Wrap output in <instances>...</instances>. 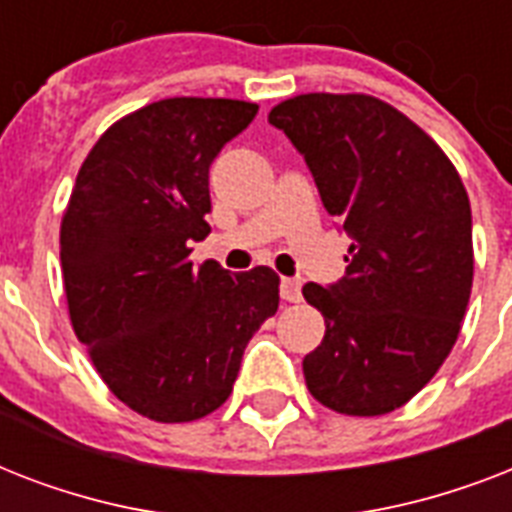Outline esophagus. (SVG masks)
<instances>
[{
  "mask_svg": "<svg viewBox=\"0 0 512 512\" xmlns=\"http://www.w3.org/2000/svg\"><path fill=\"white\" fill-rule=\"evenodd\" d=\"M281 297L287 303H300V297H303V284H300V279H281Z\"/></svg>",
  "mask_w": 512,
  "mask_h": 512,
  "instance_id": "1",
  "label": "esophagus"
}]
</instances>
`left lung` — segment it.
<instances>
[{"mask_svg":"<svg viewBox=\"0 0 512 512\" xmlns=\"http://www.w3.org/2000/svg\"><path fill=\"white\" fill-rule=\"evenodd\" d=\"M268 122L303 154L321 201L353 244L337 284H305L327 335L303 358L329 409L388 414L420 393L460 335L473 287L468 191L449 156L372 95L308 92Z\"/></svg>","mask_w":512,"mask_h":512,"instance_id":"1","label":"left lung"}]
</instances>
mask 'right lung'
I'll use <instances>...</instances> for the list:
<instances>
[{
  "label": "right lung",
  "instance_id": "right-lung-1",
  "mask_svg": "<svg viewBox=\"0 0 512 512\" xmlns=\"http://www.w3.org/2000/svg\"><path fill=\"white\" fill-rule=\"evenodd\" d=\"M255 114L247 100H159L111 124L76 175L60 223L71 327L108 390L148 420L223 406L279 308L271 268L188 260V241L209 233V167Z\"/></svg>",
  "mask_w": 512,
  "mask_h": 512
}]
</instances>
